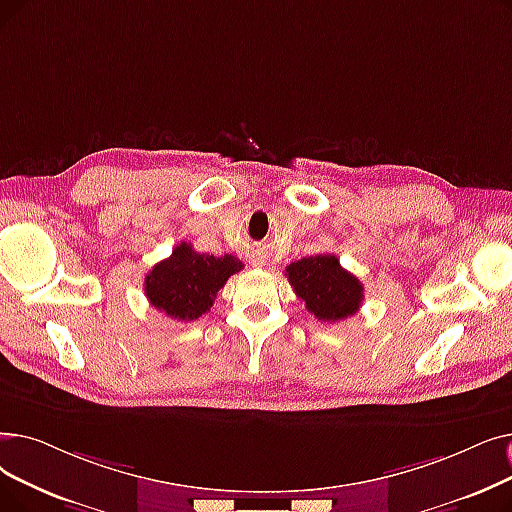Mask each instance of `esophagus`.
<instances>
[{
    "mask_svg": "<svg viewBox=\"0 0 512 512\" xmlns=\"http://www.w3.org/2000/svg\"><path fill=\"white\" fill-rule=\"evenodd\" d=\"M251 265H255V268H265V265H268V257H265L263 253H253Z\"/></svg>",
    "mask_w": 512,
    "mask_h": 512,
    "instance_id": "1",
    "label": "esophagus"
}]
</instances>
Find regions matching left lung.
I'll use <instances>...</instances> for the list:
<instances>
[{
	"label": "left lung",
	"instance_id": "obj_1",
	"mask_svg": "<svg viewBox=\"0 0 512 512\" xmlns=\"http://www.w3.org/2000/svg\"><path fill=\"white\" fill-rule=\"evenodd\" d=\"M286 278L322 322H339L351 318L364 301V286L347 272L335 255L303 257L286 268Z\"/></svg>",
	"mask_w": 512,
	"mask_h": 512
}]
</instances>
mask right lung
Masks as SVG:
<instances>
[{
	"instance_id": "right-lung-1",
	"label": "right lung",
	"mask_w": 512,
	"mask_h": 512,
	"mask_svg": "<svg viewBox=\"0 0 512 512\" xmlns=\"http://www.w3.org/2000/svg\"><path fill=\"white\" fill-rule=\"evenodd\" d=\"M242 268L244 263L234 255L196 253L192 244L182 242L148 272L144 293L169 318L190 322L207 314L219 288Z\"/></svg>"
}]
</instances>
